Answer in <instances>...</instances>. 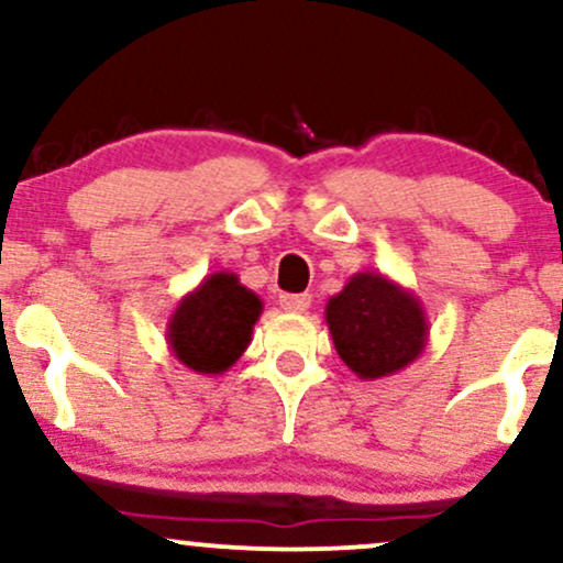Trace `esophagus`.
Masks as SVG:
<instances>
[{"label":"esophagus","instance_id":"obj_1","mask_svg":"<svg viewBox=\"0 0 563 563\" xmlns=\"http://www.w3.org/2000/svg\"><path fill=\"white\" fill-rule=\"evenodd\" d=\"M309 294H283L280 296V307L286 309V312H307L309 309Z\"/></svg>","mask_w":563,"mask_h":563}]
</instances>
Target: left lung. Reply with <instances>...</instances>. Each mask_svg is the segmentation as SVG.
I'll use <instances>...</instances> for the list:
<instances>
[{"label":"left lung","instance_id":"8db88e82","mask_svg":"<svg viewBox=\"0 0 563 563\" xmlns=\"http://www.w3.org/2000/svg\"><path fill=\"white\" fill-rule=\"evenodd\" d=\"M328 331L354 376L376 380L416 363L429 341V320L412 290L380 273H357L325 303Z\"/></svg>","mask_w":563,"mask_h":563}]
</instances>
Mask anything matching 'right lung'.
<instances>
[{
	"instance_id": "add662e5",
	"label": "right lung",
	"mask_w": 563,
	"mask_h": 563,
	"mask_svg": "<svg viewBox=\"0 0 563 563\" xmlns=\"http://www.w3.org/2000/svg\"><path fill=\"white\" fill-rule=\"evenodd\" d=\"M264 303L238 275L214 273L179 299L166 325L174 357L200 376H222L251 344Z\"/></svg>"
}]
</instances>
